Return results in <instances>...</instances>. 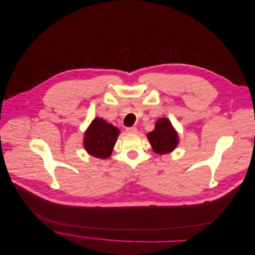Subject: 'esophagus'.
I'll return each mask as SVG.
<instances>
[{"label": "esophagus", "mask_w": 255, "mask_h": 255, "mask_svg": "<svg viewBox=\"0 0 255 255\" xmlns=\"http://www.w3.org/2000/svg\"><path fill=\"white\" fill-rule=\"evenodd\" d=\"M127 132L128 133H136L137 132V128L135 127H131V128H127Z\"/></svg>", "instance_id": "1"}]
</instances>
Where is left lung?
Instances as JSON below:
<instances>
[{
  "instance_id": "8db88e82",
  "label": "left lung",
  "mask_w": 255,
  "mask_h": 255,
  "mask_svg": "<svg viewBox=\"0 0 255 255\" xmlns=\"http://www.w3.org/2000/svg\"><path fill=\"white\" fill-rule=\"evenodd\" d=\"M147 138L157 154L164 155L175 149L178 144V134L169 120L163 118L156 123L155 129L147 133Z\"/></svg>"
}]
</instances>
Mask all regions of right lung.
<instances>
[{
    "instance_id": "right-lung-1",
    "label": "right lung",
    "mask_w": 255,
    "mask_h": 255,
    "mask_svg": "<svg viewBox=\"0 0 255 255\" xmlns=\"http://www.w3.org/2000/svg\"><path fill=\"white\" fill-rule=\"evenodd\" d=\"M120 130L105 120L96 118L84 136V147L95 158L107 159L112 155Z\"/></svg>"
}]
</instances>
